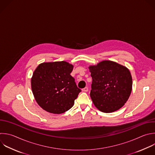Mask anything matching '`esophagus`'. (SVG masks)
<instances>
[{
  "instance_id": "esophagus-1",
  "label": "esophagus",
  "mask_w": 155,
  "mask_h": 155,
  "mask_svg": "<svg viewBox=\"0 0 155 155\" xmlns=\"http://www.w3.org/2000/svg\"><path fill=\"white\" fill-rule=\"evenodd\" d=\"M82 91H83V92H87L88 91V88L87 87H85L84 88H83L82 89Z\"/></svg>"
}]
</instances>
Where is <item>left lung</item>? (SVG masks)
Here are the masks:
<instances>
[{"label":"left lung","mask_w":155,"mask_h":155,"mask_svg":"<svg viewBox=\"0 0 155 155\" xmlns=\"http://www.w3.org/2000/svg\"><path fill=\"white\" fill-rule=\"evenodd\" d=\"M89 70L92 78L90 96L95 107L106 113L121 108L132 90L129 69L114 61L105 60L89 66Z\"/></svg>","instance_id":"8db88e82"}]
</instances>
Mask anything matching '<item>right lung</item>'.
I'll return each mask as SVG.
<instances>
[{"label": "right lung", "mask_w": 155, "mask_h": 155, "mask_svg": "<svg viewBox=\"0 0 155 155\" xmlns=\"http://www.w3.org/2000/svg\"><path fill=\"white\" fill-rule=\"evenodd\" d=\"M74 66L66 61L42 63L35 70L31 87L37 104L44 110L61 114L70 110L81 92L71 75Z\"/></svg>", "instance_id": "add662e5"}]
</instances>
